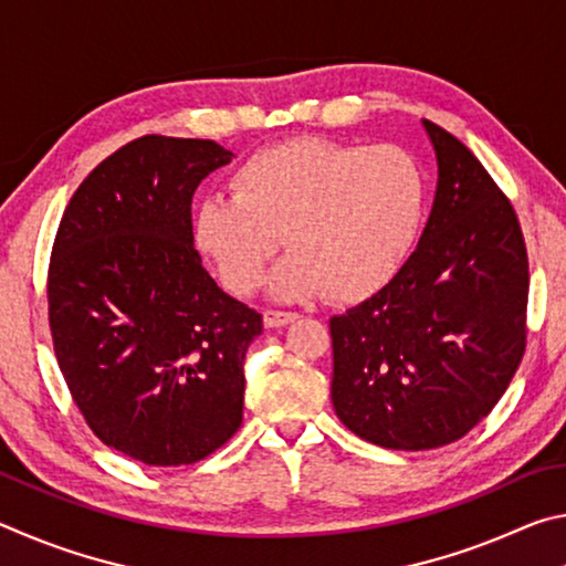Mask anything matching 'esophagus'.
Masks as SVG:
<instances>
[{"instance_id": "obj_1", "label": "esophagus", "mask_w": 566, "mask_h": 566, "mask_svg": "<svg viewBox=\"0 0 566 566\" xmlns=\"http://www.w3.org/2000/svg\"><path fill=\"white\" fill-rule=\"evenodd\" d=\"M296 319V312H282V310H266L264 312V327H284Z\"/></svg>"}]
</instances>
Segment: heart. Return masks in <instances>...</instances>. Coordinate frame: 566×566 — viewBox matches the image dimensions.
Instances as JSON below:
<instances>
[{"label": "heart", "mask_w": 566, "mask_h": 566, "mask_svg": "<svg viewBox=\"0 0 566 566\" xmlns=\"http://www.w3.org/2000/svg\"><path fill=\"white\" fill-rule=\"evenodd\" d=\"M232 195L197 207L195 239L229 292L249 294L282 242L272 292L292 300L327 290L357 300L379 290L411 252L427 217L429 181L415 151L294 137L247 157Z\"/></svg>", "instance_id": "1"}]
</instances>
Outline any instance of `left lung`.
<instances>
[{
	"mask_svg": "<svg viewBox=\"0 0 566 566\" xmlns=\"http://www.w3.org/2000/svg\"><path fill=\"white\" fill-rule=\"evenodd\" d=\"M439 181L419 247L395 280L329 319L332 405L387 449H434L474 429L526 347L530 260L520 219L454 134L424 119Z\"/></svg>",
	"mask_w": 566,
	"mask_h": 566,
	"instance_id": "obj_1",
	"label": "left lung"
}]
</instances>
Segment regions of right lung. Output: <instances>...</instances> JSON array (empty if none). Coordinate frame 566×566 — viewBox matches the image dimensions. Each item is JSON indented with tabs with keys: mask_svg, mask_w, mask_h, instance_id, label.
Segmentation results:
<instances>
[{
	"mask_svg": "<svg viewBox=\"0 0 566 566\" xmlns=\"http://www.w3.org/2000/svg\"><path fill=\"white\" fill-rule=\"evenodd\" d=\"M232 151L147 134L90 171L56 229L46 304L66 387L104 444L195 464L242 424L244 354L262 314L217 286L191 197Z\"/></svg>",
	"mask_w": 566,
	"mask_h": 566,
	"instance_id": "right-lung-1",
	"label": "right lung"
}]
</instances>
